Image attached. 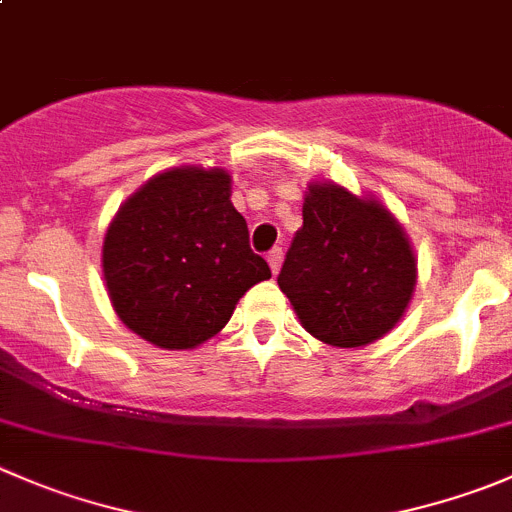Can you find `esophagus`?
I'll use <instances>...</instances> for the list:
<instances>
[{
  "label": "esophagus",
  "mask_w": 512,
  "mask_h": 512,
  "mask_svg": "<svg viewBox=\"0 0 512 512\" xmlns=\"http://www.w3.org/2000/svg\"><path fill=\"white\" fill-rule=\"evenodd\" d=\"M282 255H285V252H282V247H275V250H270V255H267V262H270L272 275H277V272H280V267H282Z\"/></svg>",
  "instance_id": "34e87169"
}]
</instances>
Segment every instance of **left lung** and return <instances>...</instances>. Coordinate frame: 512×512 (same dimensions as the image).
Wrapping results in <instances>:
<instances>
[{
    "instance_id": "8db88e82",
    "label": "left lung",
    "mask_w": 512,
    "mask_h": 512,
    "mask_svg": "<svg viewBox=\"0 0 512 512\" xmlns=\"http://www.w3.org/2000/svg\"><path fill=\"white\" fill-rule=\"evenodd\" d=\"M418 257L393 212L335 182H310L277 285L302 327L332 347H365L408 310Z\"/></svg>"
}]
</instances>
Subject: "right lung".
I'll use <instances>...</instances> for the list:
<instances>
[{"label":"right lung","mask_w":512,"mask_h":512,"mask_svg":"<svg viewBox=\"0 0 512 512\" xmlns=\"http://www.w3.org/2000/svg\"><path fill=\"white\" fill-rule=\"evenodd\" d=\"M220 167L182 165L124 200L102 245L107 295L119 320L162 350L215 337L252 285L272 272L250 250L247 222Z\"/></svg>","instance_id":"obj_1"}]
</instances>
